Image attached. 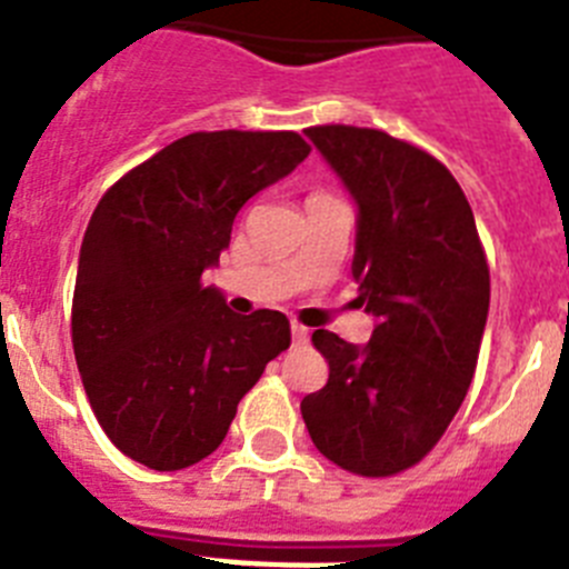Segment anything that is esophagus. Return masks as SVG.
I'll list each match as a JSON object with an SVG mask.
<instances>
[{
  "label": "esophagus",
  "mask_w": 569,
  "mask_h": 569,
  "mask_svg": "<svg viewBox=\"0 0 569 569\" xmlns=\"http://www.w3.org/2000/svg\"><path fill=\"white\" fill-rule=\"evenodd\" d=\"M290 336H293L296 345H305V341H308V328L299 325V321H293V325H290Z\"/></svg>",
  "instance_id": "esophagus-1"
}]
</instances>
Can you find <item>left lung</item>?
<instances>
[{
  "instance_id": "8db88e82",
  "label": "left lung",
  "mask_w": 569,
  "mask_h": 569,
  "mask_svg": "<svg viewBox=\"0 0 569 569\" xmlns=\"http://www.w3.org/2000/svg\"><path fill=\"white\" fill-rule=\"evenodd\" d=\"M305 133L359 204L353 279L376 316L365 347L316 330L328 385L301 399L316 450L385 479L419 465L470 390L490 308V268L465 190L445 164L385 130Z\"/></svg>"
}]
</instances>
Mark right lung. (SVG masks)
I'll list each match as a JSON object with an SVG mask.
<instances>
[{
    "instance_id": "1",
    "label": "right lung",
    "mask_w": 569,
    "mask_h": 569,
    "mask_svg": "<svg viewBox=\"0 0 569 569\" xmlns=\"http://www.w3.org/2000/svg\"><path fill=\"white\" fill-rule=\"evenodd\" d=\"M308 153L293 130H199L99 199L70 336L93 416L128 459L159 472L208 459L241 396L290 347L288 316H236L202 273L219 264L241 204Z\"/></svg>"
}]
</instances>
